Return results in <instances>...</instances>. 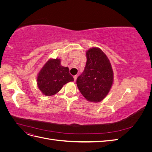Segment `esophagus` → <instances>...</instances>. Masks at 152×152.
<instances>
[{
	"mask_svg": "<svg viewBox=\"0 0 152 152\" xmlns=\"http://www.w3.org/2000/svg\"><path fill=\"white\" fill-rule=\"evenodd\" d=\"M77 75H75L74 77H73V79H74V82H75V81H76V80H77Z\"/></svg>",
	"mask_w": 152,
	"mask_h": 152,
	"instance_id": "esophagus-1",
	"label": "esophagus"
}]
</instances>
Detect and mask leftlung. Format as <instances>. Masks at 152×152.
Segmentation results:
<instances>
[{
  "instance_id": "1",
  "label": "left lung",
  "mask_w": 152,
  "mask_h": 152,
  "mask_svg": "<svg viewBox=\"0 0 152 152\" xmlns=\"http://www.w3.org/2000/svg\"><path fill=\"white\" fill-rule=\"evenodd\" d=\"M84 72L78 77L77 85L81 94L90 102L102 101L110 92L113 82V72L109 59L98 48L86 52Z\"/></svg>"
}]
</instances>
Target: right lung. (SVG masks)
Masks as SVG:
<instances>
[{
  "label": "right lung",
  "instance_id": "right-lung-1",
  "mask_svg": "<svg viewBox=\"0 0 152 152\" xmlns=\"http://www.w3.org/2000/svg\"><path fill=\"white\" fill-rule=\"evenodd\" d=\"M68 67L61 65L60 59H50L41 68L37 78V86L45 96L56 94L63 86L74 80Z\"/></svg>",
  "mask_w": 152,
  "mask_h": 152
}]
</instances>
